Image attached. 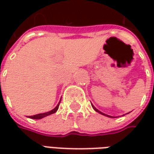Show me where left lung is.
Instances as JSON below:
<instances>
[{"mask_svg": "<svg viewBox=\"0 0 154 154\" xmlns=\"http://www.w3.org/2000/svg\"><path fill=\"white\" fill-rule=\"evenodd\" d=\"M91 106H92V108H93L94 110H96V111H97V112H98V113H99V114H100V115H103V116H107V117H110V118H114L113 116H108V115H106V114H104V113H102V112H101V111H100V110H97V108H96V107L94 106H93V105H92V104H91ZM127 114H129V113H127ZM123 116H125V115H123Z\"/></svg>", "mask_w": 154, "mask_h": 154, "instance_id": "8db88e82", "label": "left lung"}]
</instances>
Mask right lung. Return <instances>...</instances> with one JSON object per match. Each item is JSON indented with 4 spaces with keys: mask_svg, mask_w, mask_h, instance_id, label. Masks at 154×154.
<instances>
[{
    "mask_svg": "<svg viewBox=\"0 0 154 154\" xmlns=\"http://www.w3.org/2000/svg\"><path fill=\"white\" fill-rule=\"evenodd\" d=\"M59 104H60V101H59V103L57 104V106L55 107L54 109H53L50 111H48V112H45V113H41V114H38V115H35V116H29V118H31V119H40L42 118H44V117H46L48 116H50L52 114L55 113L57 110H58V107H59Z\"/></svg>",
    "mask_w": 154,
    "mask_h": 154,
    "instance_id": "add662e5",
    "label": "right lung"
}]
</instances>
